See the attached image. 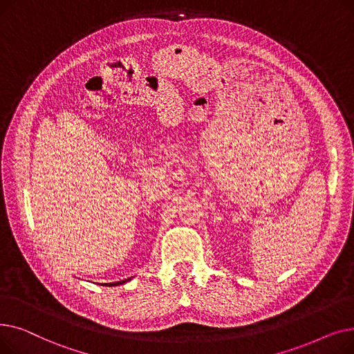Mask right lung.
I'll use <instances>...</instances> for the list:
<instances>
[{"instance_id":"1","label":"right lung","mask_w":354,"mask_h":354,"mask_svg":"<svg viewBox=\"0 0 354 354\" xmlns=\"http://www.w3.org/2000/svg\"><path fill=\"white\" fill-rule=\"evenodd\" d=\"M132 278H133V277H129V278H126V280H120V281H115V283H104V284H102V286H106V287H116V286H122V284L130 281V280H132Z\"/></svg>"}]
</instances>
